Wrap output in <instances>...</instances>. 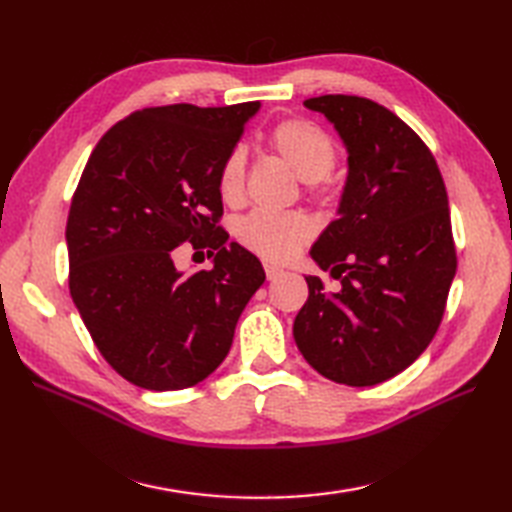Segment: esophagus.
<instances>
[{"mask_svg":"<svg viewBox=\"0 0 512 512\" xmlns=\"http://www.w3.org/2000/svg\"><path fill=\"white\" fill-rule=\"evenodd\" d=\"M264 270H266V277H268L270 281L281 277V273H284V268H279V266H275V264H264Z\"/></svg>","mask_w":512,"mask_h":512,"instance_id":"esophagus-1","label":"esophagus"}]
</instances>
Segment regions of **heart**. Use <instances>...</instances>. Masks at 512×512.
Here are the masks:
<instances>
[{
	"label": "heart",
	"mask_w": 512,
	"mask_h": 512,
	"mask_svg": "<svg viewBox=\"0 0 512 512\" xmlns=\"http://www.w3.org/2000/svg\"><path fill=\"white\" fill-rule=\"evenodd\" d=\"M275 154L286 160V165L297 173L301 180L319 184L336 165V143L319 125L301 118H288L273 127L268 136ZM246 178V154L242 147H235L222 160L217 171V191L222 200L235 204L244 195ZM314 235V224L301 211H253L237 224V239L248 250L270 262H286L306 246Z\"/></svg>",
	"instance_id": "b5f03b06"
}]
</instances>
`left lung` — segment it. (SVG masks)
Returning a JSON list of instances; mask_svg holds the SVG:
<instances>
[{"label":"left lung","instance_id":"8db88e82","mask_svg":"<svg viewBox=\"0 0 512 512\" xmlns=\"http://www.w3.org/2000/svg\"><path fill=\"white\" fill-rule=\"evenodd\" d=\"M347 147L339 217L310 255L341 281L306 277L308 301L292 334L325 378L369 387L400 374L436 336L458 268L447 187L413 129L363 96L303 101Z\"/></svg>","mask_w":512,"mask_h":512}]
</instances>
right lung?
Instances as JSON below:
<instances>
[{
	"mask_svg": "<svg viewBox=\"0 0 512 512\" xmlns=\"http://www.w3.org/2000/svg\"><path fill=\"white\" fill-rule=\"evenodd\" d=\"M259 101L145 107L118 121L85 165L65 226L70 295L118 374L151 391L198 385L231 350L259 259L217 226L222 160ZM206 247L214 268L184 276L172 253Z\"/></svg>",
	"mask_w": 512,
	"mask_h": 512,
	"instance_id": "1",
	"label": "right lung"
}]
</instances>
